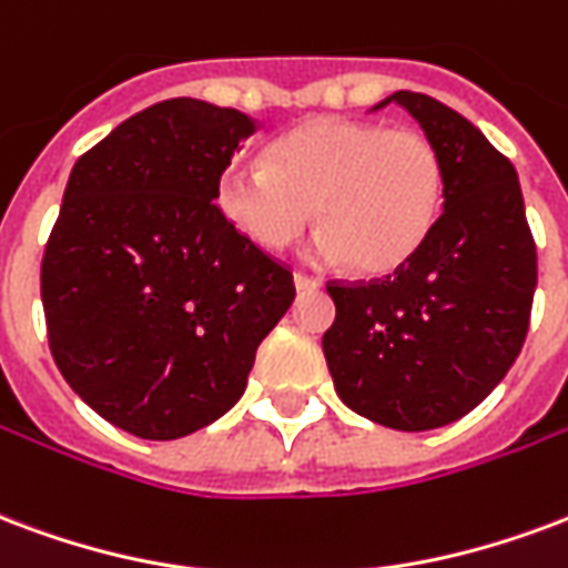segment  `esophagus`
<instances>
[{"instance_id":"obj_1","label":"esophagus","mask_w":568,"mask_h":568,"mask_svg":"<svg viewBox=\"0 0 568 568\" xmlns=\"http://www.w3.org/2000/svg\"><path fill=\"white\" fill-rule=\"evenodd\" d=\"M293 284H296V290H302V293H305V290H317L320 287L317 278H311V275H302V272H296V275H293Z\"/></svg>"}]
</instances>
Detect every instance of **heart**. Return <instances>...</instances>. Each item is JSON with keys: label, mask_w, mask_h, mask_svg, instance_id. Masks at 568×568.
I'll list each match as a JSON object with an SVG mask.
<instances>
[{"label": "heart", "mask_w": 568, "mask_h": 568, "mask_svg": "<svg viewBox=\"0 0 568 568\" xmlns=\"http://www.w3.org/2000/svg\"><path fill=\"white\" fill-rule=\"evenodd\" d=\"M443 187V158L422 131L320 116L275 140L263 164L224 170L215 203L263 251L290 248L314 206V260L386 275L428 239Z\"/></svg>", "instance_id": "obj_1"}]
</instances>
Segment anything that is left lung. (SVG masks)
<instances>
[{"label":"left lung","mask_w":568,"mask_h":568,"mask_svg":"<svg viewBox=\"0 0 568 568\" xmlns=\"http://www.w3.org/2000/svg\"><path fill=\"white\" fill-rule=\"evenodd\" d=\"M443 158V215L392 275L332 281L323 353L338 398L395 430L462 419L506 377L527 338L536 242L511 161L452 106L400 89Z\"/></svg>","instance_id":"obj_1"}]
</instances>
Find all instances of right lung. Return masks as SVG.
<instances>
[{
  "instance_id": "1",
  "label": "right lung",
  "mask_w": 568,
  "mask_h": 568,
  "mask_svg": "<svg viewBox=\"0 0 568 568\" xmlns=\"http://www.w3.org/2000/svg\"><path fill=\"white\" fill-rule=\"evenodd\" d=\"M257 122L170 98L77 158L41 260L47 341L110 425L176 440L242 398L260 341L293 305L290 268L212 203Z\"/></svg>"
}]
</instances>
